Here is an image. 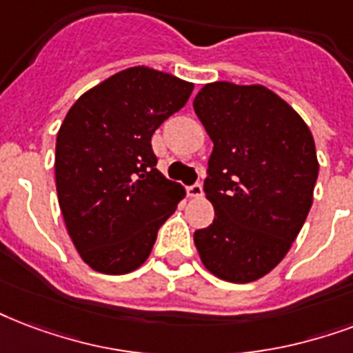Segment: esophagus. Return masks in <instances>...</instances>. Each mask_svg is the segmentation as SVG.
<instances>
[{
	"label": "esophagus",
	"mask_w": 353,
	"mask_h": 353,
	"mask_svg": "<svg viewBox=\"0 0 353 353\" xmlns=\"http://www.w3.org/2000/svg\"><path fill=\"white\" fill-rule=\"evenodd\" d=\"M187 194L190 196V198H201V196H203V187H201L200 183H194V185H190V187L187 188Z\"/></svg>",
	"instance_id": "1"
}]
</instances>
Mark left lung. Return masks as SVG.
Instances as JSON below:
<instances>
[{"instance_id": "1", "label": "left lung", "mask_w": 353, "mask_h": 353, "mask_svg": "<svg viewBox=\"0 0 353 353\" xmlns=\"http://www.w3.org/2000/svg\"><path fill=\"white\" fill-rule=\"evenodd\" d=\"M192 105L214 144L203 181L214 220L194 244L216 278L250 283L279 265L307 219L319 177L313 134L263 85L209 83Z\"/></svg>"}]
</instances>
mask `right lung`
I'll return each instance as SVG.
<instances>
[{
  "instance_id": "obj_1",
  "label": "right lung",
  "mask_w": 353,
  "mask_h": 353,
  "mask_svg": "<svg viewBox=\"0 0 353 353\" xmlns=\"http://www.w3.org/2000/svg\"><path fill=\"white\" fill-rule=\"evenodd\" d=\"M194 85L148 66L111 75L81 96L57 133L55 185L68 235L92 270L133 272L185 188L157 170L155 129Z\"/></svg>"
}]
</instances>
